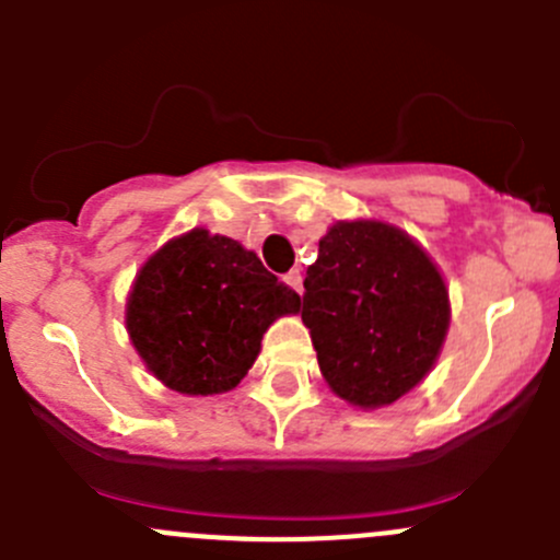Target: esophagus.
<instances>
[{"instance_id":"1","label":"esophagus","mask_w":560,"mask_h":560,"mask_svg":"<svg viewBox=\"0 0 560 560\" xmlns=\"http://www.w3.org/2000/svg\"><path fill=\"white\" fill-rule=\"evenodd\" d=\"M287 284H290L292 290H295L298 295H301V292H303V276H301V270H290V273H287Z\"/></svg>"}]
</instances>
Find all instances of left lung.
Listing matches in <instances>:
<instances>
[{
  "instance_id": "left-lung-1",
  "label": "left lung",
  "mask_w": 560,
  "mask_h": 560,
  "mask_svg": "<svg viewBox=\"0 0 560 560\" xmlns=\"http://www.w3.org/2000/svg\"><path fill=\"white\" fill-rule=\"evenodd\" d=\"M303 287L316 363L349 406L385 409L431 374L453 308L442 270L406 230L380 219L330 224Z\"/></svg>"
}]
</instances>
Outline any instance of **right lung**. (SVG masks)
I'll return each instance as SVG.
<instances>
[{"instance_id":"obj_1","label":"right lung","mask_w":560,"mask_h":560,"mask_svg":"<svg viewBox=\"0 0 560 560\" xmlns=\"http://www.w3.org/2000/svg\"><path fill=\"white\" fill-rule=\"evenodd\" d=\"M298 312L301 295L268 273L252 248L195 228L140 265L124 325L167 389L219 395L241 385L268 327Z\"/></svg>"}]
</instances>
